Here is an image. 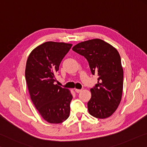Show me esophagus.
Here are the masks:
<instances>
[{"mask_svg":"<svg viewBox=\"0 0 147 147\" xmlns=\"http://www.w3.org/2000/svg\"><path fill=\"white\" fill-rule=\"evenodd\" d=\"M75 91L77 92V93H79V92H81L82 91V90L80 89H76Z\"/></svg>","mask_w":147,"mask_h":147,"instance_id":"1","label":"esophagus"}]
</instances>
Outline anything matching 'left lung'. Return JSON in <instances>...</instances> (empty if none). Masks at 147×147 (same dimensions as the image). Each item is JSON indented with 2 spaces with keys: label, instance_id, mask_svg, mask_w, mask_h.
I'll return each mask as SVG.
<instances>
[{
  "label": "left lung",
  "instance_id": "8db88e82",
  "mask_svg": "<svg viewBox=\"0 0 147 147\" xmlns=\"http://www.w3.org/2000/svg\"><path fill=\"white\" fill-rule=\"evenodd\" d=\"M85 57L93 75L98 81L90 89L88 102L89 114L99 119L111 116L121 101L123 88V69L119 52L114 46L99 38L79 42L72 48Z\"/></svg>",
  "mask_w": 147,
  "mask_h": 147
}]
</instances>
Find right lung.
I'll return each instance as SVG.
<instances>
[{
	"instance_id": "right-lung-1",
	"label": "right lung",
	"mask_w": 147,
	"mask_h": 147,
	"mask_svg": "<svg viewBox=\"0 0 147 147\" xmlns=\"http://www.w3.org/2000/svg\"><path fill=\"white\" fill-rule=\"evenodd\" d=\"M71 44L48 41L33 49L28 56L26 81L31 99L40 115L50 123L68 119L72 95L69 90L55 84L59 64Z\"/></svg>"
}]
</instances>
